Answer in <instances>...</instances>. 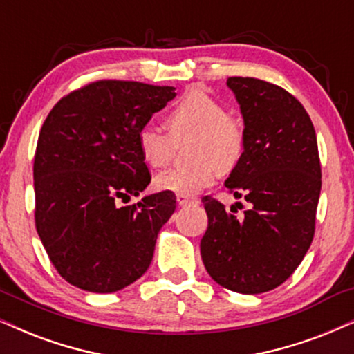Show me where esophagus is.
<instances>
[{"label": "esophagus", "instance_id": "obj_1", "mask_svg": "<svg viewBox=\"0 0 354 354\" xmlns=\"http://www.w3.org/2000/svg\"><path fill=\"white\" fill-rule=\"evenodd\" d=\"M177 203H178V206L198 205V198H194V196H185V195H177Z\"/></svg>", "mask_w": 354, "mask_h": 354}]
</instances>
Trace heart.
Listing matches in <instances>:
<instances>
[{"label":"heart","instance_id":"obj_1","mask_svg":"<svg viewBox=\"0 0 354 354\" xmlns=\"http://www.w3.org/2000/svg\"><path fill=\"white\" fill-rule=\"evenodd\" d=\"M167 133L154 125L141 127L136 146L151 167H164L171 160L174 141H188L187 166L158 174L154 187L160 192L194 196L216 182L218 172H229L241 162L245 151L244 123L224 105L198 87L183 93L166 115Z\"/></svg>","mask_w":354,"mask_h":354}]
</instances>
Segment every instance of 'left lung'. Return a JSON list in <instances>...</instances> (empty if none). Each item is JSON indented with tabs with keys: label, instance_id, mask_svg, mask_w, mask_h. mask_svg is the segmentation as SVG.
Listing matches in <instances>:
<instances>
[{
	"label": "left lung",
	"instance_id": "left-lung-1",
	"mask_svg": "<svg viewBox=\"0 0 354 354\" xmlns=\"http://www.w3.org/2000/svg\"><path fill=\"white\" fill-rule=\"evenodd\" d=\"M247 135L241 162L224 185L250 203L237 218L221 201L201 198L208 229L200 250L223 288L259 295L295 273L315 232L322 187L317 138L309 113L283 87L257 77H227Z\"/></svg>",
	"mask_w": 354,
	"mask_h": 354
}]
</instances>
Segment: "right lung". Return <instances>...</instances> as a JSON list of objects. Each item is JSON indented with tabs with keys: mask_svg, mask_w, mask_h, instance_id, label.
Returning a JSON list of instances; mask_svg holds the SVG:
<instances>
[{
	"mask_svg": "<svg viewBox=\"0 0 354 354\" xmlns=\"http://www.w3.org/2000/svg\"><path fill=\"white\" fill-rule=\"evenodd\" d=\"M176 87L100 80L62 97L45 118L34 158L35 227L59 277L113 292L143 277L176 195L128 203L151 182L136 133Z\"/></svg>",
	"mask_w": 354,
	"mask_h": 354,
	"instance_id": "right-lung-1",
	"label": "right lung"
}]
</instances>
